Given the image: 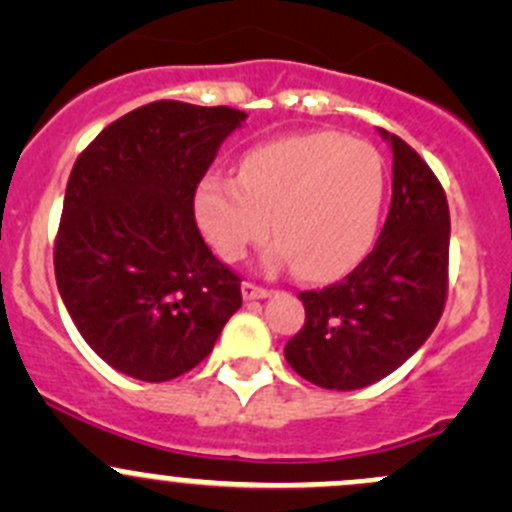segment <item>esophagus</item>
<instances>
[{
    "instance_id": "esophagus-1",
    "label": "esophagus",
    "mask_w": 512,
    "mask_h": 512,
    "mask_svg": "<svg viewBox=\"0 0 512 512\" xmlns=\"http://www.w3.org/2000/svg\"><path fill=\"white\" fill-rule=\"evenodd\" d=\"M270 289H265V287H257V285H252V282H242V297L245 299H265V297H270Z\"/></svg>"
}]
</instances>
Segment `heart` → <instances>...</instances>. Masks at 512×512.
I'll use <instances>...</instances> for the list:
<instances>
[{
    "label": "heart",
    "mask_w": 512,
    "mask_h": 512,
    "mask_svg": "<svg viewBox=\"0 0 512 512\" xmlns=\"http://www.w3.org/2000/svg\"><path fill=\"white\" fill-rule=\"evenodd\" d=\"M384 195V158L374 146L317 131L250 148L237 178L205 175L193 208L220 260H240L272 227V262L292 260L304 280H329L371 250Z\"/></svg>",
    "instance_id": "obj_1"
}]
</instances>
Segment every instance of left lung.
<instances>
[{
  "label": "left lung",
  "instance_id": "1",
  "mask_svg": "<svg viewBox=\"0 0 512 512\" xmlns=\"http://www.w3.org/2000/svg\"><path fill=\"white\" fill-rule=\"evenodd\" d=\"M394 153L391 210L374 250L349 277L302 292L304 327L285 347L302 379L332 391L376 384L423 347L448 289L451 215L421 156L379 128Z\"/></svg>",
  "mask_w": 512,
  "mask_h": 512
}]
</instances>
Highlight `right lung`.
<instances>
[{"label":"right lung","mask_w":512,"mask_h":512,"mask_svg":"<svg viewBox=\"0 0 512 512\" xmlns=\"http://www.w3.org/2000/svg\"><path fill=\"white\" fill-rule=\"evenodd\" d=\"M247 113L156 101L103 128L71 170L56 287L94 352L131 379L198 366L242 307L195 225V188Z\"/></svg>","instance_id":"right-lung-1"}]
</instances>
